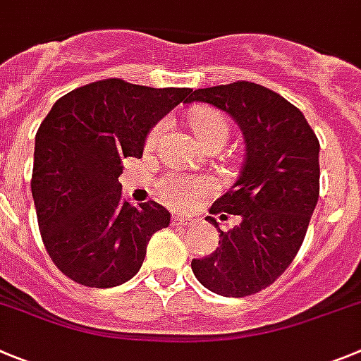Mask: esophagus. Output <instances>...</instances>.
I'll use <instances>...</instances> for the list:
<instances>
[{
    "label": "esophagus",
    "instance_id": "obj_1",
    "mask_svg": "<svg viewBox=\"0 0 361 361\" xmlns=\"http://www.w3.org/2000/svg\"><path fill=\"white\" fill-rule=\"evenodd\" d=\"M171 224L173 226H193L195 218L188 216V214H173L171 216Z\"/></svg>",
    "mask_w": 361,
    "mask_h": 361
}]
</instances>
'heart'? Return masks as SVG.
<instances>
[{"instance_id": "obj_1", "label": "heart", "mask_w": 361, "mask_h": 361, "mask_svg": "<svg viewBox=\"0 0 361 361\" xmlns=\"http://www.w3.org/2000/svg\"><path fill=\"white\" fill-rule=\"evenodd\" d=\"M190 123L195 135L202 145L213 141H226L229 135V121L218 109L195 107L190 111ZM163 123L155 125L148 134V147H154L161 134ZM214 191V184L209 178L184 177V175H170L159 183V197L170 207H186L207 197Z\"/></svg>"}]
</instances>
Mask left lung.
Here are the masks:
<instances>
[{
  "label": "left lung",
  "mask_w": 361,
  "mask_h": 361,
  "mask_svg": "<svg viewBox=\"0 0 361 361\" xmlns=\"http://www.w3.org/2000/svg\"><path fill=\"white\" fill-rule=\"evenodd\" d=\"M186 102L227 112L245 141L240 177L209 209L221 220L236 214L240 224L224 233L207 216L220 241L191 269L218 295H252L288 269L302 245L319 200V140L295 105L252 82L195 89Z\"/></svg>",
  "instance_id": "left-lung-1"
}]
</instances>
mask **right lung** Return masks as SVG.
<instances>
[{"label":"right lung","mask_w":361,"mask_h":361,"mask_svg":"<svg viewBox=\"0 0 361 361\" xmlns=\"http://www.w3.org/2000/svg\"><path fill=\"white\" fill-rule=\"evenodd\" d=\"M191 89H154L121 78L73 89L53 104L35 134L32 197L53 263L75 283L112 288L143 264L152 234L170 226L154 200L121 198V161L143 155L159 120Z\"/></svg>","instance_id":"right-lung-1"}]
</instances>
